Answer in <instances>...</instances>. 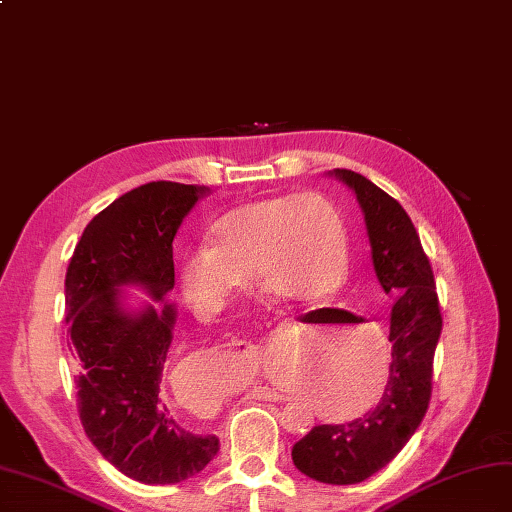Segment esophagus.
Here are the masks:
<instances>
[{"label":"esophagus","mask_w":512,"mask_h":512,"mask_svg":"<svg viewBox=\"0 0 512 512\" xmlns=\"http://www.w3.org/2000/svg\"><path fill=\"white\" fill-rule=\"evenodd\" d=\"M253 396L259 400H270V402H285L287 400L285 393L272 389V387H255Z\"/></svg>","instance_id":"34e87169"}]
</instances>
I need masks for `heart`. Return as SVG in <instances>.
I'll list each match as a JSON object with an SVG mask.
<instances>
[{
    "label": "heart",
    "mask_w": 512,
    "mask_h": 512,
    "mask_svg": "<svg viewBox=\"0 0 512 512\" xmlns=\"http://www.w3.org/2000/svg\"><path fill=\"white\" fill-rule=\"evenodd\" d=\"M212 238L214 246L192 248L179 266L181 292L199 313L225 307L253 272L266 290L287 300L324 298L346 277L344 222L318 194H279L244 203L218 218ZM344 374L357 378L359 389L370 383L368 368Z\"/></svg>",
    "instance_id": "obj_1"
}]
</instances>
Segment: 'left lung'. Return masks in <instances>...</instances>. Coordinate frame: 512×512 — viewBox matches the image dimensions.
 <instances>
[{"instance_id":"obj_1","label":"left lung","mask_w":512,"mask_h":512,"mask_svg":"<svg viewBox=\"0 0 512 512\" xmlns=\"http://www.w3.org/2000/svg\"><path fill=\"white\" fill-rule=\"evenodd\" d=\"M333 173L357 194L378 283L393 298L389 378L374 409L346 424L311 428L294 443L292 461L318 482L357 484L396 458L422 424L443 318L430 259L404 207L355 170L335 168ZM346 318L357 320L348 313Z\"/></svg>"}]
</instances>
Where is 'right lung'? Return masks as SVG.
Here are the masks:
<instances>
[{"label": "right lung", "mask_w": 512, "mask_h": 512, "mask_svg": "<svg viewBox=\"0 0 512 512\" xmlns=\"http://www.w3.org/2000/svg\"><path fill=\"white\" fill-rule=\"evenodd\" d=\"M205 192L177 181L125 192L88 222L64 279L82 426L121 474L144 484L188 480L220 448L214 435L183 428L164 400L173 305L127 313L119 290L138 283L155 300L173 290L175 233Z\"/></svg>", "instance_id": "1"}]
</instances>
